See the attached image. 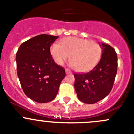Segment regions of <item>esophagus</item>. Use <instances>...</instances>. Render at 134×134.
Segmentation results:
<instances>
[{
  "mask_svg": "<svg viewBox=\"0 0 134 134\" xmlns=\"http://www.w3.org/2000/svg\"><path fill=\"white\" fill-rule=\"evenodd\" d=\"M65 72H66V74H67V75H68V74L72 73V72H71V71H70L69 69H65Z\"/></svg>",
  "mask_w": 134,
  "mask_h": 134,
  "instance_id": "34e87169",
  "label": "esophagus"
}]
</instances>
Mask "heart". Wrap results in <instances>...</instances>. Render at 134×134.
Listing matches in <instances>:
<instances>
[{"label":"heart","mask_w":134,"mask_h":134,"mask_svg":"<svg viewBox=\"0 0 134 134\" xmlns=\"http://www.w3.org/2000/svg\"><path fill=\"white\" fill-rule=\"evenodd\" d=\"M102 52L98 42L76 37L63 39L59 44L54 43L51 47V56L58 65H63L69 56L71 66L79 72L94 68L99 62Z\"/></svg>","instance_id":"obj_1"}]
</instances>
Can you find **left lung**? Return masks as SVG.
<instances>
[{
    "mask_svg": "<svg viewBox=\"0 0 134 134\" xmlns=\"http://www.w3.org/2000/svg\"><path fill=\"white\" fill-rule=\"evenodd\" d=\"M102 57L91 71L75 74V89L78 99L94 104L110 93L117 71V56L110 45L102 43Z\"/></svg>",
    "mask_w": 134,
    "mask_h": 134,
    "instance_id": "obj_1",
    "label": "left lung"
}]
</instances>
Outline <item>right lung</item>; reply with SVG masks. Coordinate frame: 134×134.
I'll return each instance as SVG.
<instances>
[{"mask_svg":"<svg viewBox=\"0 0 134 134\" xmlns=\"http://www.w3.org/2000/svg\"><path fill=\"white\" fill-rule=\"evenodd\" d=\"M59 37L41 34L24 42L16 53L17 76L26 95L35 102L52 101L65 76L52 58L50 48Z\"/></svg>","mask_w":134,"mask_h":134,"instance_id":"right-lung-1","label":"right lung"}]
</instances>
